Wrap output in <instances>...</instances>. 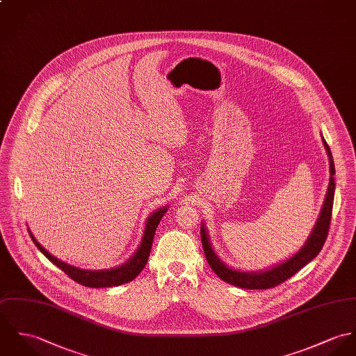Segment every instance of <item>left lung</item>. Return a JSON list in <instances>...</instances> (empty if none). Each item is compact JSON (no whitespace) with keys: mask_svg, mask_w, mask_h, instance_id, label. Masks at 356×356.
I'll return each instance as SVG.
<instances>
[{"mask_svg":"<svg viewBox=\"0 0 356 356\" xmlns=\"http://www.w3.org/2000/svg\"><path fill=\"white\" fill-rule=\"evenodd\" d=\"M321 137H323V147H325V151H326L327 159H329V172H330L329 185H327V191L325 194L323 207H321V211H320L316 225L313 227L310 235L307 236L306 242L303 243V246L296 253H293L291 257H289L284 261H280L279 264L265 268L262 270L234 269V268L228 266L226 262H223L216 254V252L211 243L207 226H205V223H201V242H202L207 261H208L209 266L212 268V270L228 284H232V286L241 287V289H248V290H266V289L276 287L280 283H283L284 280L290 279L306 264H309L312 259L317 257V254L321 252L323 243L326 241V236H327V231H329L334 188H336V184L333 179V175L336 171H334V163L332 158V152H330L323 134H321Z\"/></svg>","mask_w":356,"mask_h":356,"instance_id":"8db88e82","label":"left lung"}]
</instances>
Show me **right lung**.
Segmentation results:
<instances>
[{
  "instance_id": "obj_1",
  "label": "right lung",
  "mask_w": 356,
  "mask_h": 356,
  "mask_svg": "<svg viewBox=\"0 0 356 356\" xmlns=\"http://www.w3.org/2000/svg\"><path fill=\"white\" fill-rule=\"evenodd\" d=\"M167 209H168V207L165 205V207L156 209L155 212H152L148 216V219L145 220L141 242H140L138 248L136 249V252L133 253V256L127 262H124L115 268L100 269V270L81 269V268L73 266L70 264H66L64 261L54 257L35 239L30 228H29V232H30V236H31L35 246L40 250V253H43L56 266H58L61 270H64L70 279H73L79 284H83L86 287H91V289L117 287V286L129 283L133 279H136V276H138V273L144 269L148 257H149V253H151L155 231L159 226L163 215L165 213Z\"/></svg>"
}]
</instances>
